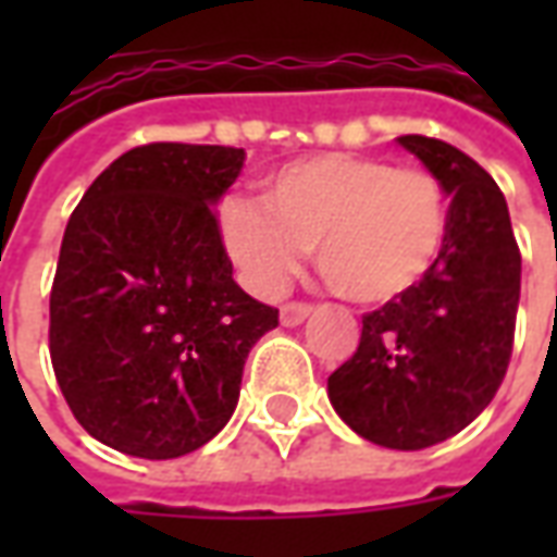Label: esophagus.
<instances>
[{
	"label": "esophagus",
	"mask_w": 557,
	"mask_h": 557,
	"mask_svg": "<svg viewBox=\"0 0 557 557\" xmlns=\"http://www.w3.org/2000/svg\"><path fill=\"white\" fill-rule=\"evenodd\" d=\"M310 313H313L310 304H286V307H280V322L286 327H298Z\"/></svg>",
	"instance_id": "1"
}]
</instances>
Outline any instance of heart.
<instances>
[{"label":"heart","mask_w":557,"mask_h":557,"mask_svg":"<svg viewBox=\"0 0 557 557\" xmlns=\"http://www.w3.org/2000/svg\"><path fill=\"white\" fill-rule=\"evenodd\" d=\"M450 230V202L426 170L319 154L271 172L262 202L230 199L220 235L244 280L277 295L315 247V268L355 304H391L423 283Z\"/></svg>","instance_id":"1"}]
</instances>
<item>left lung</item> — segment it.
Here are the masks:
<instances>
[{
  "label": "left lung",
  "mask_w": 557,
  "mask_h": 557,
  "mask_svg": "<svg viewBox=\"0 0 557 557\" xmlns=\"http://www.w3.org/2000/svg\"><path fill=\"white\" fill-rule=\"evenodd\" d=\"M450 196V230L420 286L363 315L358 351L327 399L361 438L423 450L466 430L502 387L513 351L522 256L504 194L450 143L399 137Z\"/></svg>",
  "instance_id": "1"
}]
</instances>
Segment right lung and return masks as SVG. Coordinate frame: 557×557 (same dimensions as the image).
<instances>
[{
	"instance_id": "obj_1",
	"label": "right lung",
	"mask_w": 557,
	"mask_h": 557,
	"mask_svg": "<svg viewBox=\"0 0 557 557\" xmlns=\"http://www.w3.org/2000/svg\"><path fill=\"white\" fill-rule=\"evenodd\" d=\"M244 148L151 143L91 182L67 220L53 292L55 382L91 438L175 459L230 423L244 361L277 310L232 280L220 196Z\"/></svg>"
}]
</instances>
